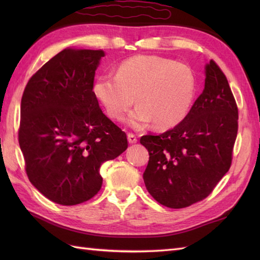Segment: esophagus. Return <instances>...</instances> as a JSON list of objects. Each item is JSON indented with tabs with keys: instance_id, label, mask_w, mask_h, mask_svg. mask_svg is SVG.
I'll return each instance as SVG.
<instances>
[{
	"instance_id": "obj_1",
	"label": "esophagus",
	"mask_w": 260,
	"mask_h": 260,
	"mask_svg": "<svg viewBox=\"0 0 260 260\" xmlns=\"http://www.w3.org/2000/svg\"><path fill=\"white\" fill-rule=\"evenodd\" d=\"M127 139H128V142L131 143V144H134V143L137 142V136L133 133H128V135H127Z\"/></svg>"
}]
</instances>
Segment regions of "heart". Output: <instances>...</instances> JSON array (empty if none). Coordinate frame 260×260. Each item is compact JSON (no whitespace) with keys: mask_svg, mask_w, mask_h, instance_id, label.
<instances>
[{"mask_svg":"<svg viewBox=\"0 0 260 260\" xmlns=\"http://www.w3.org/2000/svg\"><path fill=\"white\" fill-rule=\"evenodd\" d=\"M92 92L112 119L123 120L136 102L131 125L141 127L153 120L158 128H169L189 113L194 77L187 66L172 59L139 54L120 62L115 76H98Z\"/></svg>","mask_w":260,"mask_h":260,"instance_id":"b5f03b06","label":"heart"}]
</instances>
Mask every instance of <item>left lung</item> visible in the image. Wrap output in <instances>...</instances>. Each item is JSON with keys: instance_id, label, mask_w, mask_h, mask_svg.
Instances as JSON below:
<instances>
[{"instance_id": "obj_1", "label": "left lung", "mask_w": 260, "mask_h": 260, "mask_svg": "<svg viewBox=\"0 0 260 260\" xmlns=\"http://www.w3.org/2000/svg\"><path fill=\"white\" fill-rule=\"evenodd\" d=\"M238 133V107L227 77L213 60L204 89L180 124L144 135L150 159L143 178L150 194L172 209L202 201L228 172Z\"/></svg>"}]
</instances>
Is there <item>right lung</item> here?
<instances>
[{"label": "right lung", "instance_id": "right-lung-1", "mask_svg": "<svg viewBox=\"0 0 260 260\" xmlns=\"http://www.w3.org/2000/svg\"><path fill=\"white\" fill-rule=\"evenodd\" d=\"M102 50L64 49L27 81L19 144L31 183L49 200L76 206L101 190V165L127 146V136L92 92Z\"/></svg>", "mask_w": 260, "mask_h": 260}]
</instances>
